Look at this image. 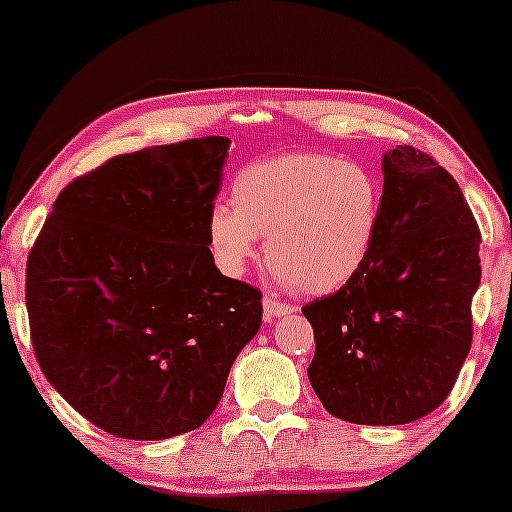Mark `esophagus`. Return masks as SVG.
I'll return each instance as SVG.
<instances>
[{
    "label": "esophagus",
    "mask_w": 512,
    "mask_h": 512,
    "mask_svg": "<svg viewBox=\"0 0 512 512\" xmlns=\"http://www.w3.org/2000/svg\"><path fill=\"white\" fill-rule=\"evenodd\" d=\"M262 308H264V317H267V320H272V317H281L286 313H293V305L281 303L276 296H264Z\"/></svg>",
    "instance_id": "esophagus-1"
}]
</instances>
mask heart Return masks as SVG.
Instances as JSON below:
<instances>
[{
    "label": "heart",
    "mask_w": 512,
    "mask_h": 512,
    "mask_svg": "<svg viewBox=\"0 0 512 512\" xmlns=\"http://www.w3.org/2000/svg\"><path fill=\"white\" fill-rule=\"evenodd\" d=\"M231 204H216L207 219L209 245L228 274L243 272L257 238H267L276 284L334 293L373 255L383 192L361 163L296 151L240 168Z\"/></svg>",
    "instance_id": "1"
}]
</instances>
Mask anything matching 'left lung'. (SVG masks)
I'll use <instances>...</instances> for the list:
<instances>
[{
  "label": "left lung",
  "instance_id": "obj_1",
  "mask_svg": "<svg viewBox=\"0 0 512 512\" xmlns=\"http://www.w3.org/2000/svg\"><path fill=\"white\" fill-rule=\"evenodd\" d=\"M375 248L351 284L308 303V378L332 416L399 426L445 402L472 346L479 228L443 166L414 146L383 156Z\"/></svg>",
  "mask_w": 512,
  "mask_h": 512
}]
</instances>
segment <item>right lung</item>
Masks as SVG:
<instances>
[{"instance_id": "obj_1", "label": "right lung", "mask_w": 512, "mask_h": 512, "mask_svg": "<svg viewBox=\"0 0 512 512\" xmlns=\"http://www.w3.org/2000/svg\"><path fill=\"white\" fill-rule=\"evenodd\" d=\"M228 146L204 137L110 158L64 187L28 255L35 358L117 438L202 426L262 325L260 291L223 276L209 250Z\"/></svg>"}]
</instances>
